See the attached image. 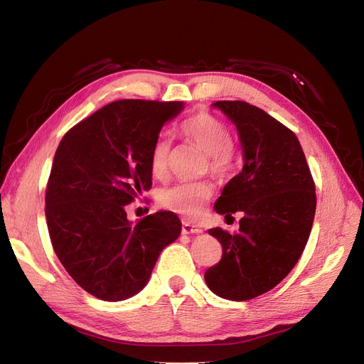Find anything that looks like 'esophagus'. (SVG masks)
Wrapping results in <instances>:
<instances>
[{"instance_id": "obj_1", "label": "esophagus", "mask_w": 364, "mask_h": 364, "mask_svg": "<svg viewBox=\"0 0 364 364\" xmlns=\"http://www.w3.org/2000/svg\"><path fill=\"white\" fill-rule=\"evenodd\" d=\"M182 232L183 234H202V229L188 222H182Z\"/></svg>"}]
</instances>
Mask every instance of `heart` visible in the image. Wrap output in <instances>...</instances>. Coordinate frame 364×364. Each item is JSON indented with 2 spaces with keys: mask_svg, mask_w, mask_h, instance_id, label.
I'll return each mask as SVG.
<instances>
[{
  "mask_svg": "<svg viewBox=\"0 0 364 364\" xmlns=\"http://www.w3.org/2000/svg\"><path fill=\"white\" fill-rule=\"evenodd\" d=\"M182 135L200 147L208 158V165L217 176H230L238 165V151L228 126L218 117L199 112L181 126ZM171 142L167 136H159L150 151V170L156 179L167 178ZM214 194L213 185L206 181L179 182L159 193V203L168 211L185 217L199 215L206 202Z\"/></svg>",
  "mask_w": 364,
  "mask_h": 364,
  "instance_id": "1",
  "label": "heart"
}]
</instances>
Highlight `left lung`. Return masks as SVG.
<instances>
[{
  "instance_id": "left-lung-1",
  "label": "left lung",
  "mask_w": 364,
  "mask_h": 364,
  "mask_svg": "<svg viewBox=\"0 0 364 364\" xmlns=\"http://www.w3.org/2000/svg\"><path fill=\"white\" fill-rule=\"evenodd\" d=\"M237 126L245 165L230 179L214 208L230 217L243 213L240 229H209L223 249L222 259L205 272L213 293L249 301L287 277L301 258L316 213V185L293 132L246 102H215Z\"/></svg>"
}]
</instances>
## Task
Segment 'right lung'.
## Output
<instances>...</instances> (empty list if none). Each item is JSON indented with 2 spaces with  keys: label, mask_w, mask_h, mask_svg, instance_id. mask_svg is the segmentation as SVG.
Listing matches in <instances>:
<instances>
[{
  "label": "right lung",
  "mask_w": 364,
  "mask_h": 364,
  "mask_svg": "<svg viewBox=\"0 0 364 364\" xmlns=\"http://www.w3.org/2000/svg\"><path fill=\"white\" fill-rule=\"evenodd\" d=\"M182 109L183 102H112L71 127L56 150L46 191L50 240L70 277L98 299L139 293L181 234L174 213L134 225L126 205L151 186V147Z\"/></svg>",
  "instance_id": "right-lung-1"
}]
</instances>
